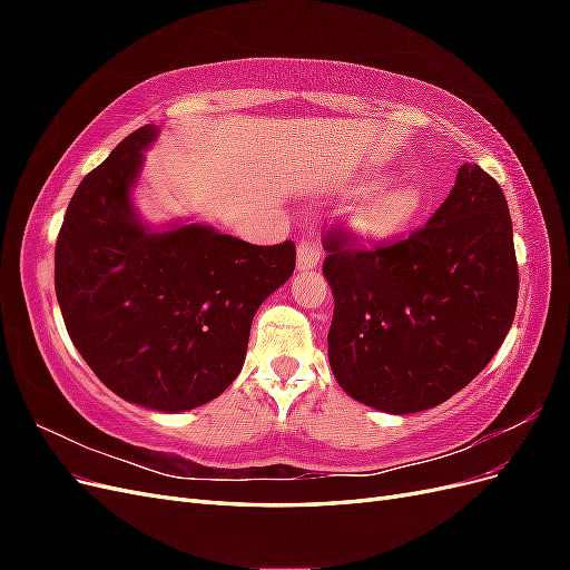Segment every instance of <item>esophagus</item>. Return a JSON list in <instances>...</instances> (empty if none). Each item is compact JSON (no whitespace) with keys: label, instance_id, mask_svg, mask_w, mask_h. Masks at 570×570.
<instances>
[{"label":"esophagus","instance_id":"esophagus-1","mask_svg":"<svg viewBox=\"0 0 570 570\" xmlns=\"http://www.w3.org/2000/svg\"><path fill=\"white\" fill-rule=\"evenodd\" d=\"M321 256H323V252H321L318 239H314V237H302L299 239V247H297V268L299 271L316 268L318 262H321Z\"/></svg>","mask_w":570,"mask_h":570}]
</instances>
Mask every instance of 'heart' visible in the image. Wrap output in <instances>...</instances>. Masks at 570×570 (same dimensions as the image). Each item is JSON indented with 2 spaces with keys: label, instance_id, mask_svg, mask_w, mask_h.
Here are the masks:
<instances>
[{
  "label": "heart",
  "instance_id": "1",
  "mask_svg": "<svg viewBox=\"0 0 570 570\" xmlns=\"http://www.w3.org/2000/svg\"><path fill=\"white\" fill-rule=\"evenodd\" d=\"M423 202V189L416 183H385L371 189L356 204L352 226L364 239L383 243V239L400 235L416 220Z\"/></svg>",
  "mask_w": 570,
  "mask_h": 570
}]
</instances>
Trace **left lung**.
<instances>
[{
    "instance_id": "left-lung-1",
    "label": "left lung",
    "mask_w": 570,
    "mask_h": 570,
    "mask_svg": "<svg viewBox=\"0 0 570 570\" xmlns=\"http://www.w3.org/2000/svg\"><path fill=\"white\" fill-rule=\"evenodd\" d=\"M323 275L335 312L327 358L352 400L387 413L433 409L502 347L519 302L509 204L478 164H463L423 228L371 249L331 226Z\"/></svg>"
}]
</instances>
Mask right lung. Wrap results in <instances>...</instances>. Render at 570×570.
<instances>
[{"instance_id": "1", "label": "right lung", "mask_w": 570, "mask_h": 570, "mask_svg": "<svg viewBox=\"0 0 570 570\" xmlns=\"http://www.w3.org/2000/svg\"><path fill=\"white\" fill-rule=\"evenodd\" d=\"M157 132L137 128L78 185L57 237L55 287L99 381L126 402L176 413L235 381L256 308L295 271L297 249L199 223L149 230L130 187Z\"/></svg>"}]
</instances>
